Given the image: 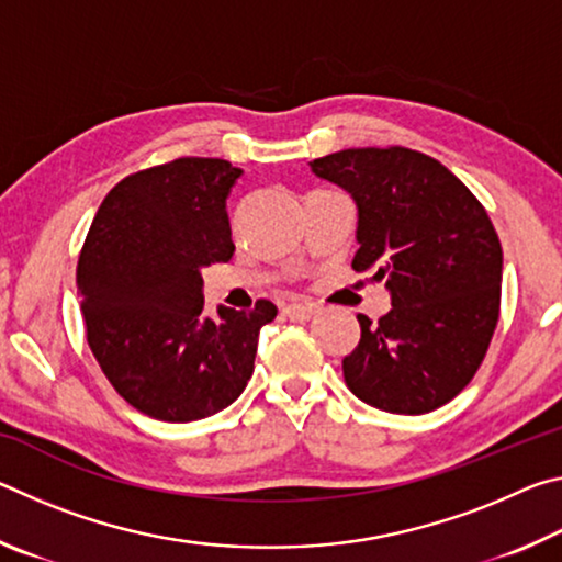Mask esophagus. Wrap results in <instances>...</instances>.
I'll return each mask as SVG.
<instances>
[{"mask_svg":"<svg viewBox=\"0 0 562 562\" xmlns=\"http://www.w3.org/2000/svg\"><path fill=\"white\" fill-rule=\"evenodd\" d=\"M284 317L292 319V322H307L317 315V304H310V302H292L288 307L282 310Z\"/></svg>","mask_w":562,"mask_h":562,"instance_id":"esophagus-1","label":"esophagus"}]
</instances>
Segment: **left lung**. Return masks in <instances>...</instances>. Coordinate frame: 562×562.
I'll return each instance as SVG.
<instances>
[{
    "instance_id": "8db88e82",
    "label": "left lung",
    "mask_w": 562,
    "mask_h": 562,
    "mask_svg": "<svg viewBox=\"0 0 562 562\" xmlns=\"http://www.w3.org/2000/svg\"><path fill=\"white\" fill-rule=\"evenodd\" d=\"M310 170L357 205V272L392 310L359 315L341 361L349 392L389 414H426L471 382L501 307L503 250L488 213L449 168L408 148H347Z\"/></svg>"
}]
</instances>
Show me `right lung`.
I'll use <instances>...</instances> for the list:
<instances>
[{
    "instance_id": "obj_1",
    "label": "right lung",
    "mask_w": 562,
    "mask_h": 562,
    "mask_svg": "<svg viewBox=\"0 0 562 562\" xmlns=\"http://www.w3.org/2000/svg\"><path fill=\"white\" fill-rule=\"evenodd\" d=\"M240 176L223 158L140 170L103 198L83 243L76 284L89 347L113 389L158 422L231 406L278 315L268 300L203 315V268L235 252L225 201Z\"/></svg>"
}]
</instances>
